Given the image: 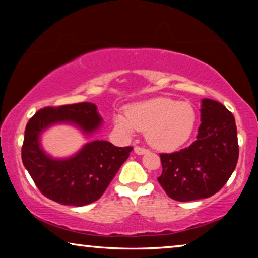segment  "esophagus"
Wrapping results in <instances>:
<instances>
[{"instance_id":"1","label":"esophagus","mask_w":258,"mask_h":258,"mask_svg":"<svg viewBox=\"0 0 258 258\" xmlns=\"http://www.w3.org/2000/svg\"><path fill=\"white\" fill-rule=\"evenodd\" d=\"M134 151H135V154H137V155H143V154H147L149 150L144 149V148H141V147H135Z\"/></svg>"}]
</instances>
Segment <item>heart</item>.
<instances>
[{"mask_svg":"<svg viewBox=\"0 0 258 258\" xmlns=\"http://www.w3.org/2000/svg\"><path fill=\"white\" fill-rule=\"evenodd\" d=\"M195 119V111L189 103L158 97L129 105L126 112H116L114 125L125 137H132L136 130L146 132V140L151 147L172 151L189 140Z\"/></svg>","mask_w":258,"mask_h":258,"instance_id":"obj_1","label":"heart"}]
</instances>
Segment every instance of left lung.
Instances as JSON below:
<instances>
[{
  "mask_svg": "<svg viewBox=\"0 0 258 258\" xmlns=\"http://www.w3.org/2000/svg\"><path fill=\"white\" fill-rule=\"evenodd\" d=\"M197 140L185 149L161 154L163 171L158 182L179 202L202 200L222 189L238 160L237 129L230 111L220 102L201 101Z\"/></svg>",
  "mask_w": 258,
  "mask_h": 258,
  "instance_id": "8db88e82",
  "label": "left lung"
}]
</instances>
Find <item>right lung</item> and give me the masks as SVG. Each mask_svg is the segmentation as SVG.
I'll list each match as a JSON object with an SVG mask.
<instances>
[{
    "label": "right lung",
    "mask_w": 258,
    "mask_h": 258,
    "mask_svg": "<svg viewBox=\"0 0 258 258\" xmlns=\"http://www.w3.org/2000/svg\"><path fill=\"white\" fill-rule=\"evenodd\" d=\"M102 123L97 107L89 102L41 109L29 119L24 132L22 162L45 197L64 206L82 207L103 195L129 157L132 147H115L108 141L94 140L70 156L54 157L41 143L42 134L54 125H73L90 139Z\"/></svg>",
    "instance_id": "obj_1"
}]
</instances>
